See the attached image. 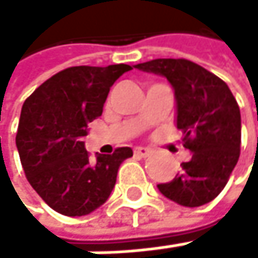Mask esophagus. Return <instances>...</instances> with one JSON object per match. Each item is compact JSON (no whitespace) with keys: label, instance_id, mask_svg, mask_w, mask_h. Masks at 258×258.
<instances>
[{"label":"esophagus","instance_id":"esophagus-1","mask_svg":"<svg viewBox=\"0 0 258 258\" xmlns=\"http://www.w3.org/2000/svg\"><path fill=\"white\" fill-rule=\"evenodd\" d=\"M135 155H138L141 158H147V156L152 155V150H150V148H147V147H136L135 148Z\"/></svg>","mask_w":258,"mask_h":258}]
</instances>
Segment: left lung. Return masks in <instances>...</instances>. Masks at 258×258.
Segmentation results:
<instances>
[{
    "mask_svg": "<svg viewBox=\"0 0 258 258\" xmlns=\"http://www.w3.org/2000/svg\"><path fill=\"white\" fill-rule=\"evenodd\" d=\"M165 77L175 90L176 126L192 158L159 192L181 206L211 203L224 189L240 156L241 117L229 86L203 66L185 58H156L135 64Z\"/></svg>",
    "mask_w": 258,
    "mask_h": 258,
    "instance_id": "obj_1",
    "label": "left lung"
}]
</instances>
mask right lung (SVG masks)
Instances as JSON below:
<instances>
[{
  "instance_id": "1",
  "label": "right lung",
  "mask_w": 258,
  "mask_h": 258,
  "mask_svg": "<svg viewBox=\"0 0 258 258\" xmlns=\"http://www.w3.org/2000/svg\"><path fill=\"white\" fill-rule=\"evenodd\" d=\"M132 66H73L41 83L21 108L17 148L26 178L61 215L82 217L100 207L114 189L130 147L90 161L83 138L102 116L113 83Z\"/></svg>"
}]
</instances>
